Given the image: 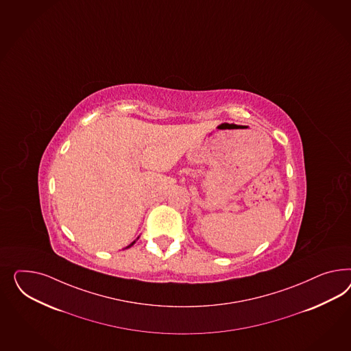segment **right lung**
<instances>
[{
  "label": "right lung",
  "mask_w": 351,
  "mask_h": 351,
  "mask_svg": "<svg viewBox=\"0 0 351 351\" xmlns=\"http://www.w3.org/2000/svg\"><path fill=\"white\" fill-rule=\"evenodd\" d=\"M134 242H136V241H133V242H132V243H130V246H128V247H130V246H132V245H133V243H134ZM128 247H127V249H128Z\"/></svg>",
  "instance_id": "add662e5"
}]
</instances>
